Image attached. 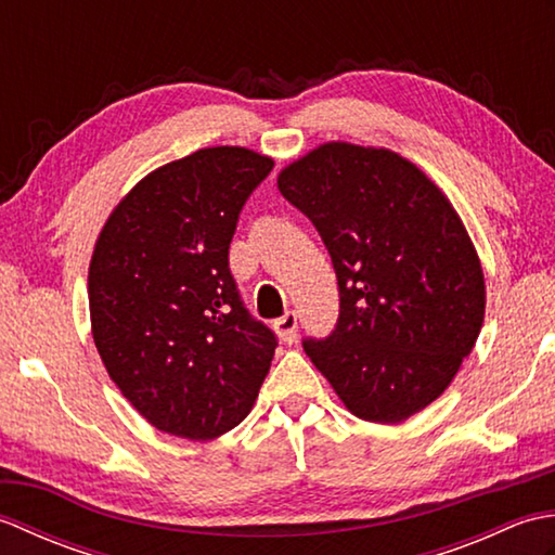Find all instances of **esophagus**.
<instances>
[{"mask_svg":"<svg viewBox=\"0 0 555 555\" xmlns=\"http://www.w3.org/2000/svg\"><path fill=\"white\" fill-rule=\"evenodd\" d=\"M274 328H276V334H279L281 340H284V344H293V340L298 338V314L293 310H288L286 314H281L279 320L274 322Z\"/></svg>","mask_w":555,"mask_h":555,"instance_id":"34e87169","label":"esophagus"}]
</instances>
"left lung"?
Listing matches in <instances>:
<instances>
[{
	"label": "left lung",
	"instance_id": "1",
	"mask_svg": "<svg viewBox=\"0 0 555 555\" xmlns=\"http://www.w3.org/2000/svg\"><path fill=\"white\" fill-rule=\"evenodd\" d=\"M322 235L338 320L302 338L346 408L403 422L439 398L485 322V274L451 203L396 152L326 143L279 176Z\"/></svg>",
	"mask_w": 555,
	"mask_h": 555
}]
</instances>
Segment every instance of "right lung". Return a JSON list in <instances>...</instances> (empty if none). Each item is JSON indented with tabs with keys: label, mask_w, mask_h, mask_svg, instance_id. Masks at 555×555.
<instances>
[{
	"label": "right lung",
	"mask_w": 555,
	"mask_h": 555,
	"mask_svg": "<svg viewBox=\"0 0 555 555\" xmlns=\"http://www.w3.org/2000/svg\"><path fill=\"white\" fill-rule=\"evenodd\" d=\"M274 162L207 147L128 193L92 253V338L152 427L207 441L245 420L279 346L229 267L238 217Z\"/></svg>",
	"instance_id": "right-lung-1"
}]
</instances>
